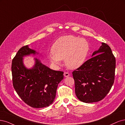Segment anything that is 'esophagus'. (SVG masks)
Instances as JSON below:
<instances>
[{
  "mask_svg": "<svg viewBox=\"0 0 125 125\" xmlns=\"http://www.w3.org/2000/svg\"><path fill=\"white\" fill-rule=\"evenodd\" d=\"M64 76H65V77H68V76H70V74L68 73V72H64Z\"/></svg>",
  "mask_w": 125,
  "mask_h": 125,
  "instance_id": "esophagus-1",
  "label": "esophagus"
}]
</instances>
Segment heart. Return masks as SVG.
Segmentation results:
<instances>
[{
	"label": "heart",
	"mask_w": 125,
	"mask_h": 125,
	"mask_svg": "<svg viewBox=\"0 0 125 125\" xmlns=\"http://www.w3.org/2000/svg\"><path fill=\"white\" fill-rule=\"evenodd\" d=\"M89 51V43L86 39L73 36H64L54 43L52 48L53 54L49 55V59L56 65H59L60 60H64L68 68L75 69L83 65Z\"/></svg>",
	"instance_id": "1"
}]
</instances>
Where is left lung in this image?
Here are the masks:
<instances>
[{
  "mask_svg": "<svg viewBox=\"0 0 125 125\" xmlns=\"http://www.w3.org/2000/svg\"><path fill=\"white\" fill-rule=\"evenodd\" d=\"M92 56L72 73L76 96L80 101L88 103L105 98L115 79L116 60L110 46L102 42Z\"/></svg>",
  "mask_w": 125,
  "mask_h": 125,
  "instance_id": "obj_1",
  "label": "left lung"
}]
</instances>
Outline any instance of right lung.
I'll use <instances>...</instances> for the list:
<instances>
[{
    "label": "right lung",
    "mask_w": 125,
    "mask_h": 125,
    "mask_svg": "<svg viewBox=\"0 0 125 125\" xmlns=\"http://www.w3.org/2000/svg\"><path fill=\"white\" fill-rule=\"evenodd\" d=\"M36 52L28 45L20 48L12 60L11 66L13 85L21 99L34 108L49 106L53 103L58 84L63 79V72L54 71L37 59L31 69L24 65L23 57Z\"/></svg>",
    "instance_id": "add662e5"
}]
</instances>
